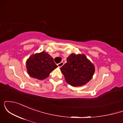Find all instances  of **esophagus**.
I'll return each instance as SVG.
<instances>
[{
  "label": "esophagus",
  "mask_w": 123,
  "mask_h": 123,
  "mask_svg": "<svg viewBox=\"0 0 123 123\" xmlns=\"http://www.w3.org/2000/svg\"><path fill=\"white\" fill-rule=\"evenodd\" d=\"M63 64H64V63H63V62H60V63H58V64H57V66H58L59 68H61V67H62V66L63 65Z\"/></svg>",
  "instance_id": "obj_1"
}]
</instances>
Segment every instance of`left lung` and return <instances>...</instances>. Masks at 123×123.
Wrapping results in <instances>:
<instances>
[{
    "instance_id": "8db88e82",
    "label": "left lung",
    "mask_w": 123,
    "mask_h": 123,
    "mask_svg": "<svg viewBox=\"0 0 123 123\" xmlns=\"http://www.w3.org/2000/svg\"><path fill=\"white\" fill-rule=\"evenodd\" d=\"M66 81L73 86H80L88 83L92 78L95 69L84 55L72 54L67 62L61 68Z\"/></svg>"
}]
</instances>
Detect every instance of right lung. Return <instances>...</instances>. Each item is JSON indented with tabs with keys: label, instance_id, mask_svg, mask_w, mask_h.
I'll use <instances>...</instances> for the list:
<instances>
[{
	"label": "right lung",
	"instance_id": "obj_1",
	"mask_svg": "<svg viewBox=\"0 0 123 123\" xmlns=\"http://www.w3.org/2000/svg\"><path fill=\"white\" fill-rule=\"evenodd\" d=\"M57 67L54 59L44 51L32 55L26 62L28 74L39 80L47 78L52 70Z\"/></svg>",
	"mask_w": 123,
	"mask_h": 123
}]
</instances>
